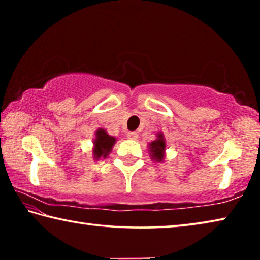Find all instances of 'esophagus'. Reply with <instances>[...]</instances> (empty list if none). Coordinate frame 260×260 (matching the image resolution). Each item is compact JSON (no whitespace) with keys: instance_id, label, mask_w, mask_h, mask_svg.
Returning <instances> with one entry per match:
<instances>
[{"instance_id":"obj_1","label":"esophagus","mask_w":260,"mask_h":260,"mask_svg":"<svg viewBox=\"0 0 260 260\" xmlns=\"http://www.w3.org/2000/svg\"><path fill=\"white\" fill-rule=\"evenodd\" d=\"M127 139L136 140L138 139V133H136V132H128V133H127Z\"/></svg>"}]
</instances>
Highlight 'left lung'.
Wrapping results in <instances>:
<instances>
[{"mask_svg":"<svg viewBox=\"0 0 260 260\" xmlns=\"http://www.w3.org/2000/svg\"><path fill=\"white\" fill-rule=\"evenodd\" d=\"M156 140L152 141L148 144V150H149V156L151 157L152 160L161 162L164 161L165 156H166V141L164 138V134L161 132H158L156 134Z\"/></svg>","mask_w":260,"mask_h":260,"instance_id":"1","label":"left lung"}]
</instances>
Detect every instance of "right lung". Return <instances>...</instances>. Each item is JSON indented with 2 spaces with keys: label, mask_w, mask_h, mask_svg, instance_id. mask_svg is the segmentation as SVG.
<instances>
[{
  "label": "right lung",
  "mask_w": 260,
  "mask_h": 260,
  "mask_svg": "<svg viewBox=\"0 0 260 260\" xmlns=\"http://www.w3.org/2000/svg\"><path fill=\"white\" fill-rule=\"evenodd\" d=\"M116 138L108 134V132L103 128H99L95 132V139L93 140V158L99 160L101 158H107L111 152L112 148L116 143Z\"/></svg>",
  "instance_id": "1"
}]
</instances>
